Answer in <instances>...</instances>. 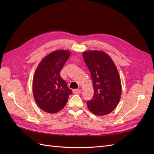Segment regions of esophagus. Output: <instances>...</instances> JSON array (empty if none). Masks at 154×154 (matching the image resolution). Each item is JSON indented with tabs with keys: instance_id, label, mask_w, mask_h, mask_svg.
Here are the masks:
<instances>
[{
	"instance_id": "esophagus-1",
	"label": "esophagus",
	"mask_w": 154,
	"mask_h": 154,
	"mask_svg": "<svg viewBox=\"0 0 154 154\" xmlns=\"http://www.w3.org/2000/svg\"><path fill=\"white\" fill-rule=\"evenodd\" d=\"M73 93H74V94H78V93H80L82 92V90L81 89H74L72 91Z\"/></svg>"
}]
</instances>
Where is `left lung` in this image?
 Here are the masks:
<instances>
[{"label": "left lung", "mask_w": 154, "mask_h": 154, "mask_svg": "<svg viewBox=\"0 0 154 154\" xmlns=\"http://www.w3.org/2000/svg\"><path fill=\"white\" fill-rule=\"evenodd\" d=\"M82 54L94 88V96L87 101L88 109L96 116L109 114L118 106L122 95L117 67L110 56L103 51H87Z\"/></svg>", "instance_id": "obj_1"}]
</instances>
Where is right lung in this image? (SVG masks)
<instances>
[{"instance_id":"1","label":"right lung","mask_w":154,"mask_h":154,"mask_svg":"<svg viewBox=\"0 0 154 154\" xmlns=\"http://www.w3.org/2000/svg\"><path fill=\"white\" fill-rule=\"evenodd\" d=\"M71 52L56 50L41 60L32 79V92L36 103L43 111L57 113L66 105L72 91L60 75Z\"/></svg>"}]
</instances>
